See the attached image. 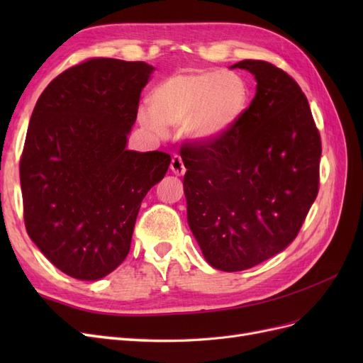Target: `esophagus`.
Instances as JSON below:
<instances>
[{
    "label": "esophagus",
    "mask_w": 363,
    "mask_h": 363,
    "mask_svg": "<svg viewBox=\"0 0 363 363\" xmlns=\"http://www.w3.org/2000/svg\"><path fill=\"white\" fill-rule=\"evenodd\" d=\"M171 169L174 174L177 175H183L186 172V167L183 163V159L180 155H174L172 156V160H171Z\"/></svg>",
    "instance_id": "34e87169"
}]
</instances>
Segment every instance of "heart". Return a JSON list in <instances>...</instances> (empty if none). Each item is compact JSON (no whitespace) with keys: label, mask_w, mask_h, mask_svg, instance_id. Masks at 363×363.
Here are the masks:
<instances>
[{"label":"heart","mask_w":363,"mask_h":363,"mask_svg":"<svg viewBox=\"0 0 363 363\" xmlns=\"http://www.w3.org/2000/svg\"><path fill=\"white\" fill-rule=\"evenodd\" d=\"M248 103V84L235 72H184L156 87L151 95V111L140 108L139 121L159 135L164 125L186 123L191 138L212 140L239 123Z\"/></svg>","instance_id":"1"}]
</instances>
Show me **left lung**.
Wrapping results in <instances>:
<instances>
[{
  "label": "left lung",
  "mask_w": 363,
  "mask_h": 363,
  "mask_svg": "<svg viewBox=\"0 0 363 363\" xmlns=\"http://www.w3.org/2000/svg\"><path fill=\"white\" fill-rule=\"evenodd\" d=\"M232 68L256 77L239 123L212 140H184L188 223L206 260L235 272L259 265L298 235L320 189L321 136L292 77L265 60Z\"/></svg>",
  "instance_id": "1"
}]
</instances>
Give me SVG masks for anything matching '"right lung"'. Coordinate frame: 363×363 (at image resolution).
I'll return each mask as SVG.
<instances>
[{
  "instance_id": "1",
  "label": "right lung",
  "mask_w": 363,
  "mask_h": 363,
  "mask_svg": "<svg viewBox=\"0 0 363 363\" xmlns=\"http://www.w3.org/2000/svg\"><path fill=\"white\" fill-rule=\"evenodd\" d=\"M152 67L92 57L59 74L31 113L19 162L24 223L54 267L80 280L116 269L163 151L125 148Z\"/></svg>"
}]
</instances>
